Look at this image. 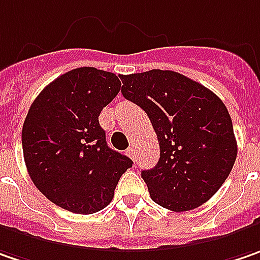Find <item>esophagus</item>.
<instances>
[{"label":"esophagus","instance_id":"1","mask_svg":"<svg viewBox=\"0 0 260 260\" xmlns=\"http://www.w3.org/2000/svg\"><path fill=\"white\" fill-rule=\"evenodd\" d=\"M126 152H128V155H129V157L132 158V160H134V161L137 160V157H135L137 154H135V148H134V147H129V148L126 150Z\"/></svg>","mask_w":260,"mask_h":260}]
</instances>
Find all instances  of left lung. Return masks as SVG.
Returning <instances> with one entry per match:
<instances>
[{
  "mask_svg": "<svg viewBox=\"0 0 260 260\" xmlns=\"http://www.w3.org/2000/svg\"><path fill=\"white\" fill-rule=\"evenodd\" d=\"M122 94L148 115L160 158L141 176L151 199L182 212L198 208L225 182L237 142L225 105L211 90L175 71L122 75Z\"/></svg>",
  "mask_w": 260,
  "mask_h": 260,
  "instance_id": "obj_1",
  "label": "left lung"
}]
</instances>
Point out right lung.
<instances>
[{
  "label": "right lung",
  "mask_w": 260,
  "mask_h": 260,
  "mask_svg": "<svg viewBox=\"0 0 260 260\" xmlns=\"http://www.w3.org/2000/svg\"><path fill=\"white\" fill-rule=\"evenodd\" d=\"M113 73L81 67L48 84L31 103L21 132L35 186L55 205L94 214L110 204L132 160L109 148L99 115L118 96Z\"/></svg>",
  "instance_id": "add662e5"
}]
</instances>
